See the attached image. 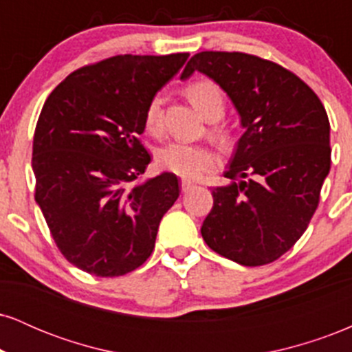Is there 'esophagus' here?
Returning <instances> with one entry per match:
<instances>
[{
    "mask_svg": "<svg viewBox=\"0 0 352 352\" xmlns=\"http://www.w3.org/2000/svg\"><path fill=\"white\" fill-rule=\"evenodd\" d=\"M193 187H195V184H193V182L182 180V192H188V190H192Z\"/></svg>",
    "mask_w": 352,
    "mask_h": 352,
    "instance_id": "34e87169",
    "label": "esophagus"
}]
</instances>
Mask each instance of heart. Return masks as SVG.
Returning a JSON list of instances; mask_svg holds the SVG:
<instances>
[{"label":"heart","mask_w":352,"mask_h":352,"mask_svg":"<svg viewBox=\"0 0 352 352\" xmlns=\"http://www.w3.org/2000/svg\"><path fill=\"white\" fill-rule=\"evenodd\" d=\"M185 94L190 102L199 109L208 120H217L225 112V94L212 79H197L187 84ZM144 125L151 134H160L162 122V100L152 98L144 112ZM213 132L220 137L228 135V127L221 122L213 124ZM155 162L165 172L175 173L182 179H197L201 173L212 170L218 162L217 152L207 144L170 142L155 153Z\"/></svg>","instance_id":"heart-1"}]
</instances>
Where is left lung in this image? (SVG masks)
Here are the masks:
<instances>
[{"label":"left lung","mask_w":352,"mask_h":352,"mask_svg":"<svg viewBox=\"0 0 352 352\" xmlns=\"http://www.w3.org/2000/svg\"><path fill=\"white\" fill-rule=\"evenodd\" d=\"M195 71L220 84L246 129L225 177L212 190L201 236L213 252L245 266L273 263L300 240L331 168L329 119L316 92L273 60L246 52L201 51Z\"/></svg>","instance_id":"obj_1"}]
</instances>
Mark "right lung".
Here are the masks:
<instances>
[{
    "label": "right lung",
    "instance_id": "add662e5",
    "mask_svg": "<svg viewBox=\"0 0 352 352\" xmlns=\"http://www.w3.org/2000/svg\"><path fill=\"white\" fill-rule=\"evenodd\" d=\"M188 59L119 54L71 72L46 99L33 140L34 199L69 263L102 278L147 261L179 179L129 187L151 162L140 135L155 92Z\"/></svg>",
    "mask_w": 352,
    "mask_h": 352
}]
</instances>
